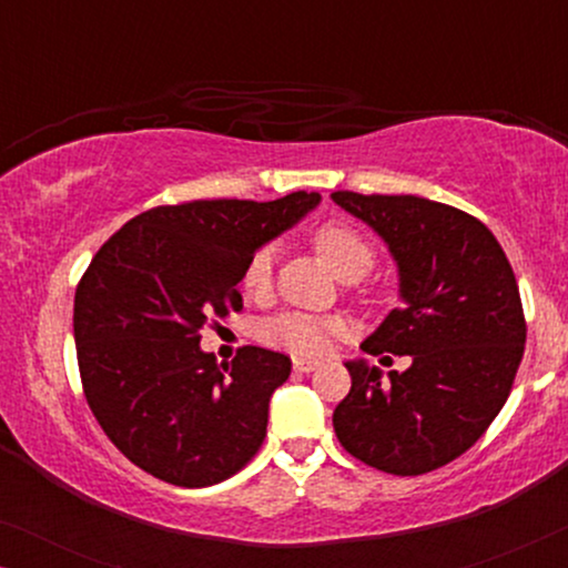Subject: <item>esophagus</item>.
Instances as JSON below:
<instances>
[{
    "mask_svg": "<svg viewBox=\"0 0 568 568\" xmlns=\"http://www.w3.org/2000/svg\"><path fill=\"white\" fill-rule=\"evenodd\" d=\"M292 364H294V372H313V369H317V364L321 362L305 359V356H294Z\"/></svg>",
    "mask_w": 568,
    "mask_h": 568,
    "instance_id": "1",
    "label": "esophagus"
}]
</instances>
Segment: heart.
I'll list each match as a JSON object with an SVG mask.
<instances>
[{
	"label": "heart",
	"mask_w": 568,
	"mask_h": 568,
	"mask_svg": "<svg viewBox=\"0 0 568 568\" xmlns=\"http://www.w3.org/2000/svg\"><path fill=\"white\" fill-rule=\"evenodd\" d=\"M315 247L321 258L328 263L331 271L341 278L346 276H364L375 263V251L367 243V237L352 224L344 222H328L315 232ZM271 251L261 247L253 253L243 271V292L247 297H258L268 290L271 284ZM341 325L331 317H317L305 313H286L278 315L274 321L266 323L263 328V338L271 346H282L286 352L294 354H323L331 348V341L336 336Z\"/></svg>",
	"instance_id": "1"
}]
</instances>
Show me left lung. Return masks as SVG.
<instances>
[{
    "label": "left lung",
    "mask_w": 568,
    "mask_h": 568,
    "mask_svg": "<svg viewBox=\"0 0 568 568\" xmlns=\"http://www.w3.org/2000/svg\"><path fill=\"white\" fill-rule=\"evenodd\" d=\"M331 199L367 222L398 266L400 307L362 348L410 356L387 379L364 359L346 362L352 390L333 429L377 470H437L476 445L509 398L527 336L515 271L491 230L455 206L354 191Z\"/></svg>",
    "instance_id": "obj_1"
}]
</instances>
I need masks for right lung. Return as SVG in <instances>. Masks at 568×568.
I'll return each mask as SVG.
<instances>
[{
    "instance_id": "obj_1",
    "label": "right lung",
    "mask_w": 568,
    "mask_h": 568,
    "mask_svg": "<svg viewBox=\"0 0 568 568\" xmlns=\"http://www.w3.org/2000/svg\"><path fill=\"white\" fill-rule=\"evenodd\" d=\"M321 204L214 199L134 216L95 253L74 294L84 398L108 439L173 486L235 476L266 437L290 356L243 346L232 364L201 352V328L243 310L237 284L261 245Z\"/></svg>"
}]
</instances>
